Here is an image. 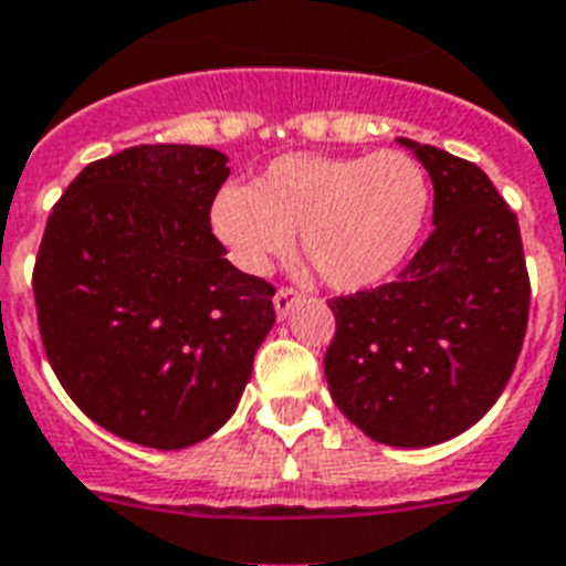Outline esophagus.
<instances>
[{"label": "esophagus", "instance_id": "esophagus-1", "mask_svg": "<svg viewBox=\"0 0 566 566\" xmlns=\"http://www.w3.org/2000/svg\"><path fill=\"white\" fill-rule=\"evenodd\" d=\"M296 302H302V293H296L293 287H279L273 296V307L279 319H287V313L296 307Z\"/></svg>", "mask_w": 566, "mask_h": 566}]
</instances>
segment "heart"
Segmentation results:
<instances>
[{
    "instance_id": "obj_1",
    "label": "heart",
    "mask_w": 566,
    "mask_h": 566,
    "mask_svg": "<svg viewBox=\"0 0 566 566\" xmlns=\"http://www.w3.org/2000/svg\"><path fill=\"white\" fill-rule=\"evenodd\" d=\"M429 178L406 151L282 155L253 189L227 184L210 227L239 270L261 275L298 250L331 287L359 293L388 282L415 250L429 216Z\"/></svg>"
}]
</instances>
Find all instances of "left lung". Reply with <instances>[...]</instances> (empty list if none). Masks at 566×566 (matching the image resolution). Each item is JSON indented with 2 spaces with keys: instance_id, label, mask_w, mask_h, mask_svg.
<instances>
[{
  "instance_id": "obj_1",
  "label": "left lung",
  "mask_w": 566,
  "mask_h": 566,
  "mask_svg": "<svg viewBox=\"0 0 566 566\" xmlns=\"http://www.w3.org/2000/svg\"><path fill=\"white\" fill-rule=\"evenodd\" d=\"M434 187L429 241L397 282L327 302L331 397L356 429L426 449L472 429L515 371L530 275L515 212L481 166L397 137Z\"/></svg>"
}]
</instances>
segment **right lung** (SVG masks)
<instances>
[{
	"instance_id": "1",
	"label": "right lung",
	"mask_w": 566,
	"mask_h": 566,
	"mask_svg": "<svg viewBox=\"0 0 566 566\" xmlns=\"http://www.w3.org/2000/svg\"><path fill=\"white\" fill-rule=\"evenodd\" d=\"M227 175L210 146H132L85 166L42 235L33 298L51 368L129 443L172 452L216 434L275 322L273 287L212 235Z\"/></svg>"
}]
</instances>
